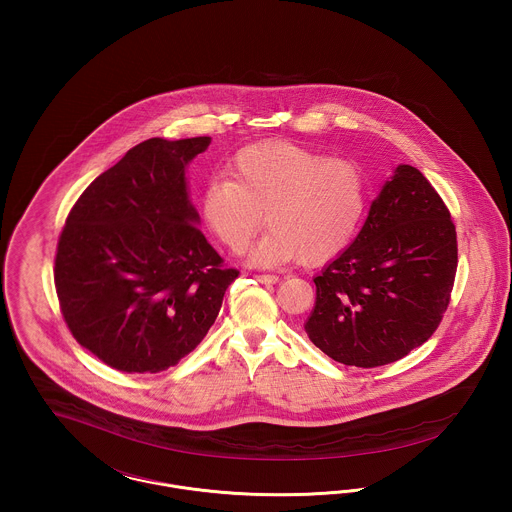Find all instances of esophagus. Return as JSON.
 Masks as SVG:
<instances>
[{"instance_id":"obj_1","label":"esophagus","mask_w":512,"mask_h":512,"mask_svg":"<svg viewBox=\"0 0 512 512\" xmlns=\"http://www.w3.org/2000/svg\"><path fill=\"white\" fill-rule=\"evenodd\" d=\"M255 278L261 284H276L278 282V276H274V274H255Z\"/></svg>"}]
</instances>
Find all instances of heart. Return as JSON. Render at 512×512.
Segmentation results:
<instances>
[{"mask_svg":"<svg viewBox=\"0 0 512 512\" xmlns=\"http://www.w3.org/2000/svg\"><path fill=\"white\" fill-rule=\"evenodd\" d=\"M230 174L205 184L201 219L220 244L242 253L265 217L270 228L249 251L257 267L326 263L351 244L365 217L368 182L353 161L274 140L240 149Z\"/></svg>","mask_w":512,"mask_h":512,"instance_id":"1","label":"heart"}]
</instances>
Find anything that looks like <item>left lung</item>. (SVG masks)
I'll use <instances>...</instances> for the list:
<instances>
[{"label":"left lung","instance_id":"8db88e82","mask_svg":"<svg viewBox=\"0 0 512 512\" xmlns=\"http://www.w3.org/2000/svg\"><path fill=\"white\" fill-rule=\"evenodd\" d=\"M457 272V232L438 192L397 165L357 238L313 278L309 340L341 365H390L428 340Z\"/></svg>","mask_w":512,"mask_h":512}]
</instances>
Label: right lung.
<instances>
[{
	"label": "right lung",
	"mask_w": 512,
	"mask_h": 512,
	"mask_svg": "<svg viewBox=\"0 0 512 512\" xmlns=\"http://www.w3.org/2000/svg\"><path fill=\"white\" fill-rule=\"evenodd\" d=\"M209 136L151 138L84 190L55 257L74 340L121 372H161L205 338L238 270L199 232L188 165Z\"/></svg>",
	"instance_id": "1"
}]
</instances>
